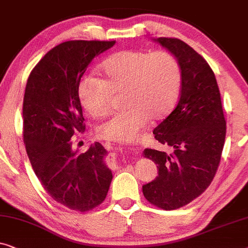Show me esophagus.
<instances>
[{
  "mask_svg": "<svg viewBox=\"0 0 248 248\" xmlns=\"http://www.w3.org/2000/svg\"><path fill=\"white\" fill-rule=\"evenodd\" d=\"M112 158H113L114 162H118V160H117V156H116V155H113V157H112Z\"/></svg>",
  "mask_w": 248,
  "mask_h": 248,
  "instance_id": "obj_1",
  "label": "esophagus"
}]
</instances>
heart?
Returning a JSON list of instances; mask_svg holds the SVG:
<instances>
[{
	"instance_id": "heart-1",
	"label": "heart",
	"mask_w": 248,
	"mask_h": 248,
	"mask_svg": "<svg viewBox=\"0 0 248 248\" xmlns=\"http://www.w3.org/2000/svg\"><path fill=\"white\" fill-rule=\"evenodd\" d=\"M101 73L103 78L83 76L78 93L83 108L93 117L106 116L113 94H124V109L96 127L97 137L109 141L132 140L149 119L166 117L182 82L179 61L164 50L119 51L101 65Z\"/></svg>"
}]
</instances>
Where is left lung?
I'll return each mask as SVG.
<instances>
[{
    "instance_id": "1",
    "label": "left lung",
    "mask_w": 248,
    "mask_h": 248,
    "mask_svg": "<svg viewBox=\"0 0 248 248\" xmlns=\"http://www.w3.org/2000/svg\"><path fill=\"white\" fill-rule=\"evenodd\" d=\"M181 65L180 99L153 134L172 154L146 148L142 154L158 169V176L142 186L144 197L164 210L190 203L207 190L220 163L226 120L217 79L205 59L177 38L155 39Z\"/></svg>"
}]
</instances>
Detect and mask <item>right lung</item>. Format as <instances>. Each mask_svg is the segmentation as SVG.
I'll return each instance as SVG.
<instances>
[{
  "label": "right lung",
  "mask_w": 248,
  "mask_h": 248,
  "mask_svg": "<svg viewBox=\"0 0 248 248\" xmlns=\"http://www.w3.org/2000/svg\"><path fill=\"white\" fill-rule=\"evenodd\" d=\"M116 41L59 44L31 71L23 97V140L28 157L47 193L72 210L85 212L106 199L112 173L107 151L94 142L85 153L72 148V136L85 130L78 83L90 62Z\"/></svg>",
  "instance_id": "1"
}]
</instances>
